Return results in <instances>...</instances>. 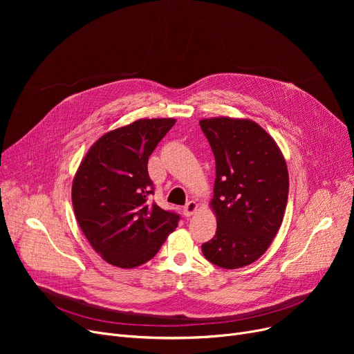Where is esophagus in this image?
<instances>
[{
  "label": "esophagus",
  "mask_w": 354,
  "mask_h": 354,
  "mask_svg": "<svg viewBox=\"0 0 354 354\" xmlns=\"http://www.w3.org/2000/svg\"><path fill=\"white\" fill-rule=\"evenodd\" d=\"M196 209H198V203L194 202V201H191V202L187 203V205L183 207L182 212H183L185 216H192V215L196 212Z\"/></svg>",
  "instance_id": "1"
}]
</instances>
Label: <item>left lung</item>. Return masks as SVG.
Masks as SVG:
<instances>
[{"label": "left lung", "mask_w": 354, "mask_h": 354, "mask_svg": "<svg viewBox=\"0 0 354 354\" xmlns=\"http://www.w3.org/2000/svg\"><path fill=\"white\" fill-rule=\"evenodd\" d=\"M216 163L211 208L216 232L202 252L209 263L235 270L252 264L281 227L288 171L275 140L250 119L199 120Z\"/></svg>", "instance_id": "left-lung-1"}]
</instances>
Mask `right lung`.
Returning <instances> with one entry per match:
<instances>
[{
  "label": "right lung",
  "mask_w": 354,
  "mask_h": 354,
  "mask_svg": "<svg viewBox=\"0 0 354 354\" xmlns=\"http://www.w3.org/2000/svg\"><path fill=\"white\" fill-rule=\"evenodd\" d=\"M175 119H139L93 143L74 175V215L106 263L135 268L153 258L178 227L179 215L147 196L153 183L147 160Z\"/></svg>",
  "instance_id": "add662e5"
}]
</instances>
